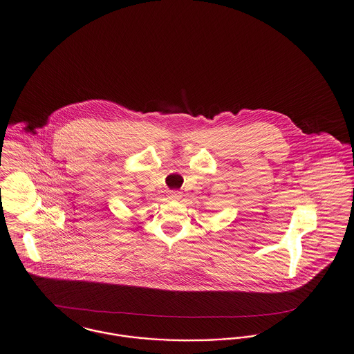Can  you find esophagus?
Wrapping results in <instances>:
<instances>
[{
    "label": "esophagus",
    "mask_w": 354,
    "mask_h": 354,
    "mask_svg": "<svg viewBox=\"0 0 354 354\" xmlns=\"http://www.w3.org/2000/svg\"><path fill=\"white\" fill-rule=\"evenodd\" d=\"M180 198H182V192H179V191H169V201H179Z\"/></svg>",
    "instance_id": "esophagus-1"
}]
</instances>
